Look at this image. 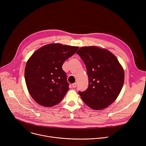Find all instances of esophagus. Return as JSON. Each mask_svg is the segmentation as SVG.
I'll list each match as a JSON object with an SVG mask.
<instances>
[{
    "label": "esophagus",
    "instance_id": "esophagus-1",
    "mask_svg": "<svg viewBox=\"0 0 146 146\" xmlns=\"http://www.w3.org/2000/svg\"><path fill=\"white\" fill-rule=\"evenodd\" d=\"M76 86H77V83H74L72 84V88H76Z\"/></svg>",
    "mask_w": 146,
    "mask_h": 146
}]
</instances>
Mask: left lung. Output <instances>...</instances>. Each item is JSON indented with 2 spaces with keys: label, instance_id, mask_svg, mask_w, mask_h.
<instances>
[{
  "label": "left lung",
  "instance_id": "obj_1",
  "mask_svg": "<svg viewBox=\"0 0 146 146\" xmlns=\"http://www.w3.org/2000/svg\"><path fill=\"white\" fill-rule=\"evenodd\" d=\"M76 53L85 63L89 78L88 89L79 92L83 101L95 110L106 108L115 101L123 86V68L117 57L106 49L83 47Z\"/></svg>",
  "mask_w": 146,
  "mask_h": 146
}]
</instances>
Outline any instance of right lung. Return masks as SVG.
<instances>
[{
  "label": "right lung",
  "mask_w": 146,
  "mask_h": 146,
  "mask_svg": "<svg viewBox=\"0 0 146 146\" xmlns=\"http://www.w3.org/2000/svg\"><path fill=\"white\" fill-rule=\"evenodd\" d=\"M78 48L61 44H50L37 50L31 56L26 64L25 79L29 93L36 103L51 107L61 101L69 89L62 65Z\"/></svg>",
  "instance_id": "obj_1"
}]
</instances>
